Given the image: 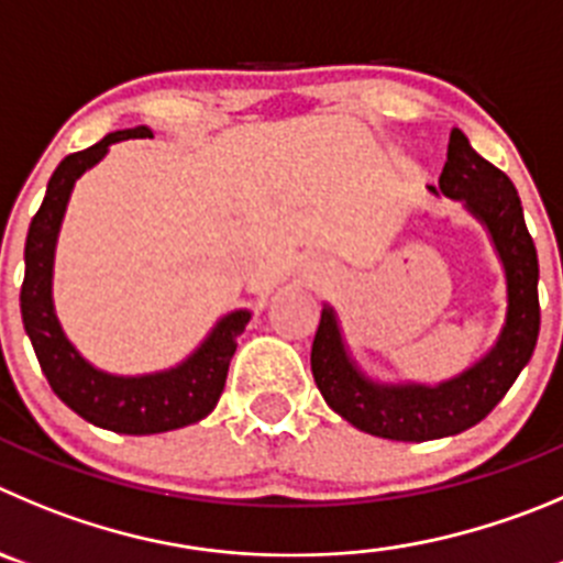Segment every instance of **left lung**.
<instances>
[{
  "mask_svg": "<svg viewBox=\"0 0 563 563\" xmlns=\"http://www.w3.org/2000/svg\"><path fill=\"white\" fill-rule=\"evenodd\" d=\"M430 191L461 199L492 235L506 272V324L495 346L459 377L439 386L377 383L346 353L333 308H322L311 369L324 402L364 433L391 441L444 439L486 419L528 366L539 339V257L508 175L477 155L461 130H453L439 188L430 186Z\"/></svg>",
  "mask_w": 563,
  "mask_h": 563,
  "instance_id": "obj_1",
  "label": "left lung"
}]
</instances>
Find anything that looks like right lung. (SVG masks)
I'll return each mask as SVG.
<instances>
[{
	"label": "right lung",
	"instance_id": "1",
	"mask_svg": "<svg viewBox=\"0 0 563 563\" xmlns=\"http://www.w3.org/2000/svg\"><path fill=\"white\" fill-rule=\"evenodd\" d=\"M128 139H152L150 128L115 130L88 150L63 157L49 177L46 197L30 222L24 244V283H21V322L27 330L38 364L52 391L75 413L97 428L128 435L166 433L199 422L217 408L228 380L239 335L250 311H233L219 319L208 339L183 364L152 375L122 377L88 364L66 339L52 302V266L63 213L77 177L108 155L110 144Z\"/></svg>",
	"mask_w": 563,
	"mask_h": 563
}]
</instances>
